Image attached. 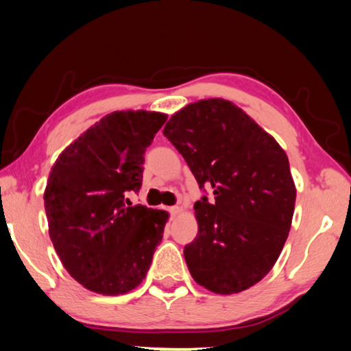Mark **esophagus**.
<instances>
[{
    "instance_id": "esophagus-1",
    "label": "esophagus",
    "mask_w": 351,
    "mask_h": 351,
    "mask_svg": "<svg viewBox=\"0 0 351 351\" xmlns=\"http://www.w3.org/2000/svg\"><path fill=\"white\" fill-rule=\"evenodd\" d=\"M180 211H181L180 207H170V208H169V213H170L171 216H176Z\"/></svg>"
}]
</instances>
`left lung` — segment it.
<instances>
[{
    "label": "left lung",
    "mask_w": 351,
    "mask_h": 351,
    "mask_svg": "<svg viewBox=\"0 0 351 351\" xmlns=\"http://www.w3.org/2000/svg\"><path fill=\"white\" fill-rule=\"evenodd\" d=\"M162 134L199 189L215 195L195 202L197 234L184 248L191 277L215 293L250 289L272 269L289 236L297 189L286 152L223 99L190 103Z\"/></svg>",
    "instance_id": "obj_1"
}]
</instances>
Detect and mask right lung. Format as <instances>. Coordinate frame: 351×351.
<instances>
[{
    "instance_id": "1",
    "label": "right lung",
    "mask_w": 351,
    "mask_h": 351,
    "mask_svg": "<svg viewBox=\"0 0 351 351\" xmlns=\"http://www.w3.org/2000/svg\"><path fill=\"white\" fill-rule=\"evenodd\" d=\"M166 120L143 109L111 112L53 164L44 191L48 232L62 265L88 291L121 295L146 277L169 213L129 207L125 196L140 191L144 152Z\"/></svg>"
}]
</instances>
